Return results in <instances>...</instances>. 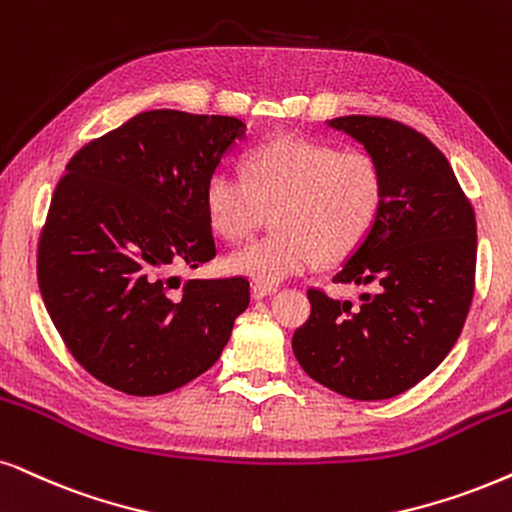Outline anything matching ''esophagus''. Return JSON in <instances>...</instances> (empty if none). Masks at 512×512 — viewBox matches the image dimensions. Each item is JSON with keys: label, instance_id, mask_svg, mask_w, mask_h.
I'll return each instance as SVG.
<instances>
[{"label": "esophagus", "instance_id": "1", "mask_svg": "<svg viewBox=\"0 0 512 512\" xmlns=\"http://www.w3.org/2000/svg\"><path fill=\"white\" fill-rule=\"evenodd\" d=\"M250 293H252V297H255V300H262V297L276 293V286H269V283H252Z\"/></svg>", "mask_w": 512, "mask_h": 512}]
</instances>
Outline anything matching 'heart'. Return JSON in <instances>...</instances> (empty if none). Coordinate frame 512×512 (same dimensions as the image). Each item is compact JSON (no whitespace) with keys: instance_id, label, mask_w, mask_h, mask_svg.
<instances>
[{"instance_id":"1","label":"heart","mask_w":512,"mask_h":512,"mask_svg":"<svg viewBox=\"0 0 512 512\" xmlns=\"http://www.w3.org/2000/svg\"><path fill=\"white\" fill-rule=\"evenodd\" d=\"M385 174L373 155L333 144L281 137L243 158V177L212 172L203 189L205 217L217 236L241 241L274 210L276 231L226 257L231 274L257 283L283 281L314 269L323 257L354 255L378 224Z\"/></svg>"}]
</instances>
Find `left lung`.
I'll list each match as a JSON object with an SVG mask.
<instances>
[{
    "label": "left lung",
    "instance_id": "8db88e82",
    "mask_svg": "<svg viewBox=\"0 0 512 512\" xmlns=\"http://www.w3.org/2000/svg\"><path fill=\"white\" fill-rule=\"evenodd\" d=\"M364 144L385 174V203L335 283L373 286L359 307L309 288L293 335L304 373L349 399L411 390L456 345L475 295L477 222L449 160L416 129L378 115L328 120Z\"/></svg>",
    "mask_w": 512,
    "mask_h": 512
}]
</instances>
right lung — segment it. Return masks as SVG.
Here are the masks:
<instances>
[{"mask_svg":"<svg viewBox=\"0 0 512 512\" xmlns=\"http://www.w3.org/2000/svg\"><path fill=\"white\" fill-rule=\"evenodd\" d=\"M243 132L229 115L146 111L84 144L58 179L37 283L68 352L103 385L134 397L172 392L229 342L248 278L179 288L167 274L217 255L203 189Z\"/></svg>","mask_w":512,"mask_h":512,"instance_id":"add662e5","label":"right lung"}]
</instances>
